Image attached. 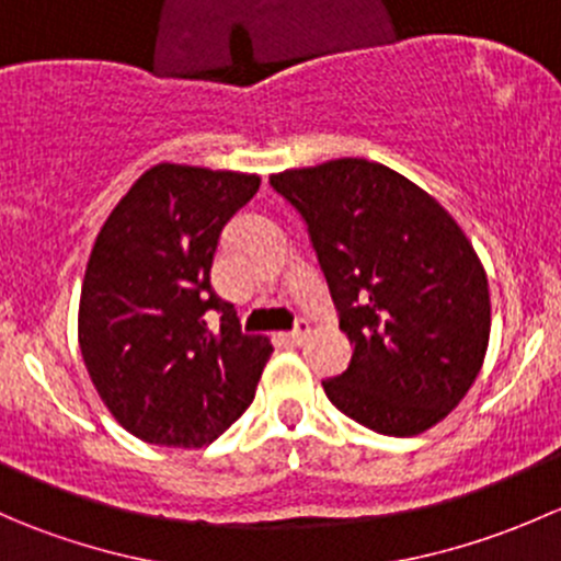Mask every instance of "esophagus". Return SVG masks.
Instances as JSON below:
<instances>
[{
  "instance_id": "1",
  "label": "esophagus",
  "mask_w": 561,
  "mask_h": 561,
  "mask_svg": "<svg viewBox=\"0 0 561 561\" xmlns=\"http://www.w3.org/2000/svg\"><path fill=\"white\" fill-rule=\"evenodd\" d=\"M307 336H309V322L301 320V322H298V325H296V331L285 333V336H282V339H285L287 344H293V347H298V344L307 342Z\"/></svg>"
}]
</instances>
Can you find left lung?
<instances>
[{
  "mask_svg": "<svg viewBox=\"0 0 561 561\" xmlns=\"http://www.w3.org/2000/svg\"><path fill=\"white\" fill-rule=\"evenodd\" d=\"M307 222L353 344L322 380L336 410L415 437L456 410L489 350L485 268L458 222L417 184L364 157L271 173Z\"/></svg>",
  "mask_w": 561,
  "mask_h": 561,
  "instance_id": "8db88e82",
  "label": "left lung"
}]
</instances>
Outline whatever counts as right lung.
Returning a JSON list of instances; mask_svg holds the SVG:
<instances>
[{"mask_svg":"<svg viewBox=\"0 0 561 561\" xmlns=\"http://www.w3.org/2000/svg\"><path fill=\"white\" fill-rule=\"evenodd\" d=\"M257 173L160 162L100 228L78 304V344L100 399L133 437L211 445L252 404L274 347L247 336L211 287L225 225ZM208 313L220 314L214 332Z\"/></svg>","mask_w":561,"mask_h":561,"instance_id":"add662e5","label":"right lung"}]
</instances>
